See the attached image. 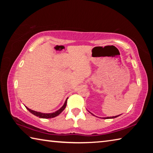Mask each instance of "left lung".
Wrapping results in <instances>:
<instances>
[{
	"label": "left lung",
	"instance_id": "1",
	"mask_svg": "<svg viewBox=\"0 0 153 153\" xmlns=\"http://www.w3.org/2000/svg\"><path fill=\"white\" fill-rule=\"evenodd\" d=\"M119 115H117V116H115V117H107V118H105V119H113V118H115V117H118Z\"/></svg>",
	"mask_w": 153,
	"mask_h": 153
}]
</instances>
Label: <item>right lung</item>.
<instances>
[{"instance_id": "right-lung-1", "label": "right lung", "mask_w": 153, "mask_h": 153, "mask_svg": "<svg viewBox=\"0 0 153 153\" xmlns=\"http://www.w3.org/2000/svg\"><path fill=\"white\" fill-rule=\"evenodd\" d=\"M67 98L65 100V102L64 105L63 107H62L60 109L58 110L57 111H56L55 113H40V112H37V111H34L33 110H31L30 108H28L27 107H26L27 109L30 111V113H32L33 115H34L36 116H37V117H40V118H44V119H48V118H53L56 117V116L59 115V114H60L62 111H63L65 108L66 107V105H67Z\"/></svg>"}]
</instances>
